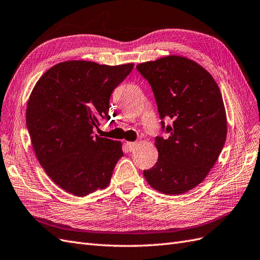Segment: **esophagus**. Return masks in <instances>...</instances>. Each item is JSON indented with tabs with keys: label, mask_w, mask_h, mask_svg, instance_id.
I'll list each match as a JSON object with an SVG mask.
<instances>
[{
	"label": "esophagus",
	"mask_w": 260,
	"mask_h": 260,
	"mask_svg": "<svg viewBox=\"0 0 260 260\" xmlns=\"http://www.w3.org/2000/svg\"><path fill=\"white\" fill-rule=\"evenodd\" d=\"M125 145H127L128 150H129L130 152H132L133 150L136 149V145H137V143H136V142H127V143H125Z\"/></svg>",
	"instance_id": "34e87169"
}]
</instances>
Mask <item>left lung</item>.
Here are the masks:
<instances>
[{
	"label": "left lung",
	"mask_w": 260,
	"mask_h": 260,
	"mask_svg": "<svg viewBox=\"0 0 260 260\" xmlns=\"http://www.w3.org/2000/svg\"><path fill=\"white\" fill-rule=\"evenodd\" d=\"M150 83L167 138L156 137L158 159L143 172L149 185L166 194H180L203 181L226 140L225 107L216 82L197 62L167 55L137 66Z\"/></svg>",
	"instance_id": "8db88e82"
}]
</instances>
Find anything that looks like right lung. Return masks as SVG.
I'll use <instances>...</instances> for the list:
<instances>
[{
  "label": "right lung",
  "instance_id": "1",
  "mask_svg": "<svg viewBox=\"0 0 260 260\" xmlns=\"http://www.w3.org/2000/svg\"><path fill=\"white\" fill-rule=\"evenodd\" d=\"M135 64L71 60L45 72L26 108V124L40 165L63 190L78 197L109 185L122 144L93 135L109 119L113 90Z\"/></svg>",
  "mask_w": 260,
  "mask_h": 260
}]
</instances>
